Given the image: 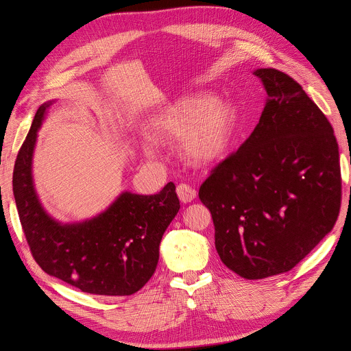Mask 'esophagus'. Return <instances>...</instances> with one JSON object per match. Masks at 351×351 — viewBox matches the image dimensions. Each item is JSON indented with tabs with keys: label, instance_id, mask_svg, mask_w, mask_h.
<instances>
[{
	"label": "esophagus",
	"instance_id": "esophagus-1",
	"mask_svg": "<svg viewBox=\"0 0 351 351\" xmlns=\"http://www.w3.org/2000/svg\"><path fill=\"white\" fill-rule=\"evenodd\" d=\"M177 195H178V197H180V200L183 202V204H189V202H192V200H195V197H196V190L192 187V186H189V184H178L177 186Z\"/></svg>",
	"mask_w": 351,
	"mask_h": 351
}]
</instances>
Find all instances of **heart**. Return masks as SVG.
Returning a JSON list of instances; mask_svg holds the SVG:
<instances>
[{"label": "heart", "mask_w": 351, "mask_h": 351, "mask_svg": "<svg viewBox=\"0 0 351 351\" xmlns=\"http://www.w3.org/2000/svg\"><path fill=\"white\" fill-rule=\"evenodd\" d=\"M237 111L230 102L214 99L209 93H193L178 99L156 117L151 137L142 151L154 156L158 143L182 141V154L196 167L215 164L224 158L237 133Z\"/></svg>", "instance_id": "1"}]
</instances>
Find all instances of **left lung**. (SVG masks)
Returning a JSON list of instances; mask_svg holds the SVG:
<instances>
[{
	"instance_id": "1",
	"label": "left lung",
	"mask_w": 351,
	"mask_h": 351,
	"mask_svg": "<svg viewBox=\"0 0 351 351\" xmlns=\"http://www.w3.org/2000/svg\"><path fill=\"white\" fill-rule=\"evenodd\" d=\"M258 125L199 189L222 263L246 280L290 271L332 230L341 171L332 125L302 86L275 69Z\"/></svg>"
}]
</instances>
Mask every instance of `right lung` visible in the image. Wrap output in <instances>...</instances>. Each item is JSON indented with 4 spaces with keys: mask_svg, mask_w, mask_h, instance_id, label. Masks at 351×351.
I'll return each instance as SVG.
<instances>
[{
    "mask_svg": "<svg viewBox=\"0 0 351 351\" xmlns=\"http://www.w3.org/2000/svg\"><path fill=\"white\" fill-rule=\"evenodd\" d=\"M56 101L42 104L14 164L13 193L20 222L39 267L83 293L130 295L151 280L159 244L180 209L174 183L158 195L121 192L97 217L60 222L42 206L32 162L38 130Z\"/></svg>",
    "mask_w": 351,
    "mask_h": 351,
    "instance_id": "add662e5",
    "label": "right lung"
}]
</instances>
